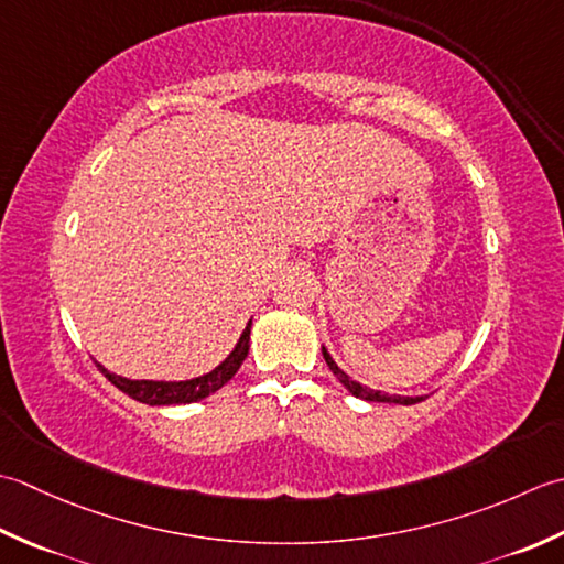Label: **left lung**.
<instances>
[{
  "label": "left lung",
  "mask_w": 564,
  "mask_h": 564,
  "mask_svg": "<svg viewBox=\"0 0 564 564\" xmlns=\"http://www.w3.org/2000/svg\"><path fill=\"white\" fill-rule=\"evenodd\" d=\"M324 358H326V365L330 367V372L338 377V382L348 389L350 394L360 397L365 401H384V404H404V406H411V404H419V401H423V397H394V394H382V392H375V389H367L358 382H352V379L340 370V367L333 362V358L328 355V350L324 348Z\"/></svg>",
  "instance_id": "8db88e82"
}]
</instances>
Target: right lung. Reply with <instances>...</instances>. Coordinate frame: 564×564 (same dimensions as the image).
Listing matches in <instances>:
<instances>
[{"label": "right lung", "instance_id": "add662e5", "mask_svg": "<svg viewBox=\"0 0 564 564\" xmlns=\"http://www.w3.org/2000/svg\"><path fill=\"white\" fill-rule=\"evenodd\" d=\"M248 343H250V324L246 326L243 336L236 343L234 352L228 355V358L212 370L209 375H202V377H194L187 379V382H151V379H126L119 375H111L107 372L105 367L97 365L109 382L121 389L123 394H129L135 401H143V404H151V406H170V404H192V401H199L204 397L214 394L216 389H221L228 379H231L238 367L243 365L246 355H248Z\"/></svg>", "mask_w": 564, "mask_h": 564}]
</instances>
